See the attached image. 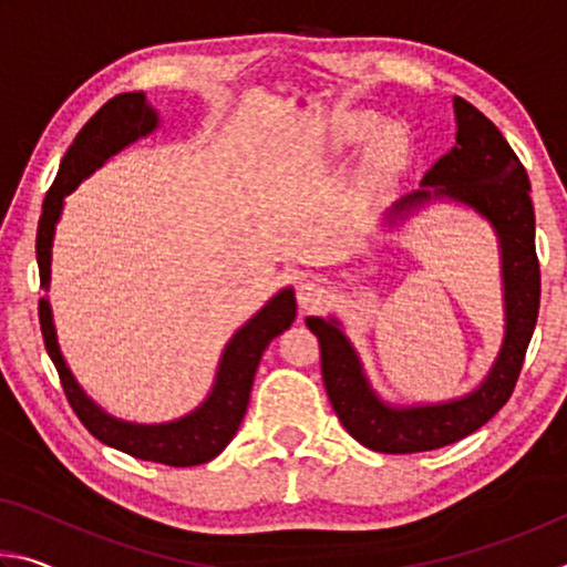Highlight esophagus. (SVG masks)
<instances>
[{"label": "esophagus", "mask_w": 567, "mask_h": 567, "mask_svg": "<svg viewBox=\"0 0 567 567\" xmlns=\"http://www.w3.org/2000/svg\"><path fill=\"white\" fill-rule=\"evenodd\" d=\"M324 297H328V292H324V287L320 282L307 280L297 285V305H300V310L305 312L318 310V307L324 302Z\"/></svg>", "instance_id": "esophagus-1"}]
</instances>
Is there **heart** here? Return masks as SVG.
<instances>
[{
  "mask_svg": "<svg viewBox=\"0 0 567 567\" xmlns=\"http://www.w3.org/2000/svg\"><path fill=\"white\" fill-rule=\"evenodd\" d=\"M342 134L348 142L370 140L362 157V179L368 187H388L405 167L408 150L402 134L390 124L372 117V114H352Z\"/></svg>",
  "mask_w": 567,
  "mask_h": 567,
  "instance_id": "heart-1",
  "label": "heart"
}]
</instances>
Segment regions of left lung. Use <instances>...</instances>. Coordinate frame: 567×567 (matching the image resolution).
I'll use <instances>...</instances> for the list:
<instances>
[{
	"mask_svg": "<svg viewBox=\"0 0 567 567\" xmlns=\"http://www.w3.org/2000/svg\"><path fill=\"white\" fill-rule=\"evenodd\" d=\"M453 107L455 147L422 177L420 189L400 197L382 215V227L398 229L437 203L465 207L485 219L501 252L503 344L487 375L465 395L395 405L372 385L360 352L334 315L307 318V328L320 340L322 380L332 410L338 412L342 427L375 453L437 450L483 427L513 395L540 307V267L535 255V213L527 172L483 112L463 97H455Z\"/></svg>",
	"mask_w": 567,
	"mask_h": 567,
	"instance_id": "1",
	"label": "left lung"
}]
</instances>
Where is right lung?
Segmentation results:
<instances>
[{
    "instance_id": "add662e5",
    "label": "right lung",
    "mask_w": 567,
    "mask_h": 567,
    "mask_svg": "<svg viewBox=\"0 0 567 567\" xmlns=\"http://www.w3.org/2000/svg\"><path fill=\"white\" fill-rule=\"evenodd\" d=\"M155 130H159V112L147 102V94L124 92L104 104L76 134L62 159L60 172H56L54 185L47 192L40 227H37V265H40V282L44 292L50 290L52 282V245L56 223H60L64 209V197L80 187V182L87 179L92 172H97L104 162H110L137 140L150 137ZM295 315V290L282 287L229 338L223 354H219L207 398L187 415L147 425V422L110 415L84 392L60 350L50 297L44 295L40 300V324L47 354L60 372L64 395L76 417L82 420V425L104 445L122 450V453L137 460L172 467L209 463L229 445L247 412L249 392H252L262 352L277 334L290 328Z\"/></svg>"
}]
</instances>
